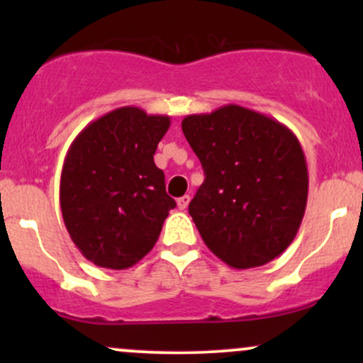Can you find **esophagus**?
<instances>
[{
  "instance_id": "obj_1",
  "label": "esophagus",
  "mask_w": 363,
  "mask_h": 363,
  "mask_svg": "<svg viewBox=\"0 0 363 363\" xmlns=\"http://www.w3.org/2000/svg\"><path fill=\"white\" fill-rule=\"evenodd\" d=\"M187 205H189V196H181V198L177 199V206H179V210H186L187 208Z\"/></svg>"
}]
</instances>
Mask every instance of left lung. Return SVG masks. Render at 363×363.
Here are the masks:
<instances>
[{
	"mask_svg": "<svg viewBox=\"0 0 363 363\" xmlns=\"http://www.w3.org/2000/svg\"><path fill=\"white\" fill-rule=\"evenodd\" d=\"M182 133L205 170L189 215L208 249L235 269L280 256L297 235L309 193L297 136L235 104L186 116Z\"/></svg>",
	"mask_w": 363,
	"mask_h": 363,
	"instance_id": "left-lung-1",
	"label": "left lung"
}]
</instances>
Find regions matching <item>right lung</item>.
<instances>
[{
    "label": "right lung",
    "mask_w": 363,
    "mask_h": 363,
    "mask_svg": "<svg viewBox=\"0 0 363 363\" xmlns=\"http://www.w3.org/2000/svg\"><path fill=\"white\" fill-rule=\"evenodd\" d=\"M169 126V116L128 106L91 121L73 140L61 172V213L95 266L131 268L155 245L176 206L153 162Z\"/></svg>",
    "instance_id": "1"
}]
</instances>
